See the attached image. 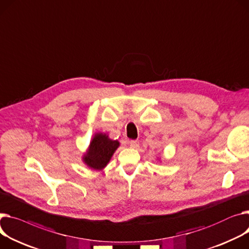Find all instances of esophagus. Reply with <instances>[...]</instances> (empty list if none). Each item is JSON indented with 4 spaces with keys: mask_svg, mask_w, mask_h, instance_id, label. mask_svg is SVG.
Listing matches in <instances>:
<instances>
[{
    "mask_svg": "<svg viewBox=\"0 0 249 249\" xmlns=\"http://www.w3.org/2000/svg\"><path fill=\"white\" fill-rule=\"evenodd\" d=\"M129 144H130V146H131L132 148H137V147L139 146V142H138L137 140H131V141L129 142Z\"/></svg>",
    "mask_w": 249,
    "mask_h": 249,
    "instance_id": "esophagus-1",
    "label": "esophagus"
}]
</instances>
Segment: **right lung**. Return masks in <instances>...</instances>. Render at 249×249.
I'll list each match as a JSON object with an SVG mask.
<instances>
[{
  "label": "right lung",
  "instance_id": "add662e5",
  "mask_svg": "<svg viewBox=\"0 0 249 249\" xmlns=\"http://www.w3.org/2000/svg\"><path fill=\"white\" fill-rule=\"evenodd\" d=\"M119 146L118 140L110 139L106 133H96L83 155V162L93 170H103Z\"/></svg>",
  "mask_w": 249,
  "mask_h": 249
}]
</instances>
